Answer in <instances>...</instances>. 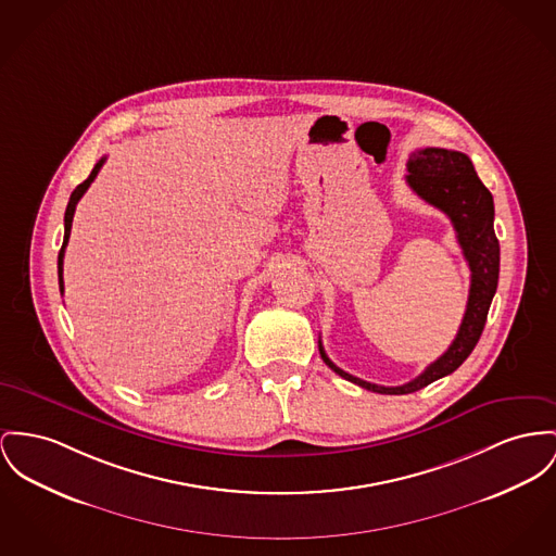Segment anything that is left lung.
<instances>
[{"label": "left lung", "instance_id": "obj_1", "mask_svg": "<svg viewBox=\"0 0 556 556\" xmlns=\"http://www.w3.org/2000/svg\"><path fill=\"white\" fill-rule=\"evenodd\" d=\"M407 170L408 187L421 200L441 208L453 223L457 242L472 271L470 295H468L464 320L448 350L439 361L426 367L421 375L396 388L369 383L365 379H358L339 369L334 363H331V358L323 348V341L318 339V350L323 361L339 377L377 394H410L457 369L472 354L475 345L481 339L489 305L497 291V278H500V242L493 231V217H495L493 195L486 187L482 186L470 157L453 149H417L408 155Z\"/></svg>", "mask_w": 556, "mask_h": 556}]
</instances>
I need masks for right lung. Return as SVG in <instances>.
I'll use <instances>...</instances> for the list:
<instances>
[{
    "label": "right lung",
    "mask_w": 556,
    "mask_h": 556,
    "mask_svg": "<svg viewBox=\"0 0 556 556\" xmlns=\"http://www.w3.org/2000/svg\"><path fill=\"white\" fill-rule=\"evenodd\" d=\"M103 164H105V157H101V160L94 164L90 177H88L84 184H79V186L75 187L74 193H72V198H70V204H67V211H65V240H63V247H61V253H59V287H61V293H63V257H65V247H67V242H70V233H72L75 206H77L79 198L86 193V189L94 181V177L99 175V170H101Z\"/></svg>",
    "instance_id": "1"
}]
</instances>
